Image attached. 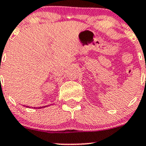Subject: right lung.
Here are the masks:
<instances>
[{"mask_svg": "<svg viewBox=\"0 0 146 146\" xmlns=\"http://www.w3.org/2000/svg\"><path fill=\"white\" fill-rule=\"evenodd\" d=\"M27 107H29L28 106H27ZM45 107H46V106H45ZM40 108H42V107H39V109H40Z\"/></svg>", "mask_w": 146, "mask_h": 146, "instance_id": "right-lung-1", "label": "right lung"}]
</instances>
